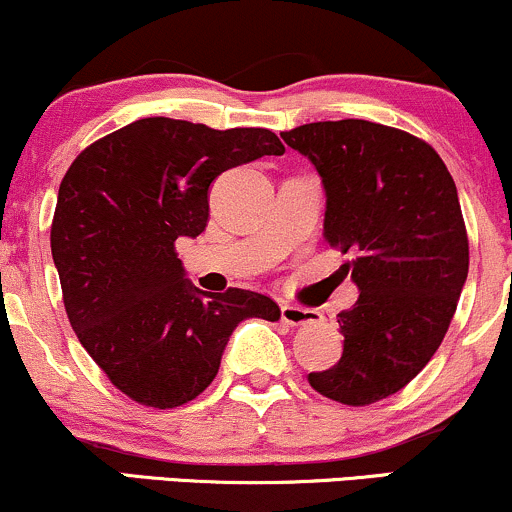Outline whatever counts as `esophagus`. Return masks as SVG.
<instances>
[{
    "label": "esophagus",
    "instance_id": "esophagus-1",
    "mask_svg": "<svg viewBox=\"0 0 512 512\" xmlns=\"http://www.w3.org/2000/svg\"><path fill=\"white\" fill-rule=\"evenodd\" d=\"M281 322L291 327H301V325H313V322H320V313L315 310H305L298 308V305H281Z\"/></svg>",
    "mask_w": 512,
    "mask_h": 512
}]
</instances>
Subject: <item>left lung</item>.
<instances>
[{
  "label": "left lung",
  "mask_w": 512,
  "mask_h": 512,
  "mask_svg": "<svg viewBox=\"0 0 512 512\" xmlns=\"http://www.w3.org/2000/svg\"><path fill=\"white\" fill-rule=\"evenodd\" d=\"M281 139L313 163L325 190L322 236L358 301L337 315L342 358L308 383L366 407L424 370L448 332L469 272L457 187L443 158L402 129L368 120L310 122Z\"/></svg>",
  "instance_id": "1"
}]
</instances>
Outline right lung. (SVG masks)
<instances>
[{
    "label": "right lung",
    "instance_id": "add662e5",
    "mask_svg": "<svg viewBox=\"0 0 512 512\" xmlns=\"http://www.w3.org/2000/svg\"><path fill=\"white\" fill-rule=\"evenodd\" d=\"M262 127L144 117L76 156L57 192L50 248L72 330L134 402L173 409L211 385L243 320H279L262 293L199 291L175 252L209 221L223 170L281 156Z\"/></svg>",
    "mask_w": 512,
    "mask_h": 512
}]
</instances>
